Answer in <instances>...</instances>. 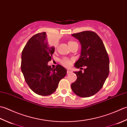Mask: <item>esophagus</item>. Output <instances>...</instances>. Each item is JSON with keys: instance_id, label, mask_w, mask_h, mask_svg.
<instances>
[{"instance_id": "obj_1", "label": "esophagus", "mask_w": 127, "mask_h": 127, "mask_svg": "<svg viewBox=\"0 0 127 127\" xmlns=\"http://www.w3.org/2000/svg\"><path fill=\"white\" fill-rule=\"evenodd\" d=\"M71 72H72V71L71 70H69V69H67V74L70 73H71Z\"/></svg>"}]
</instances>
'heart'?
<instances>
[{
  "instance_id": "obj_1",
  "label": "heart",
  "mask_w": 127,
  "mask_h": 127,
  "mask_svg": "<svg viewBox=\"0 0 127 127\" xmlns=\"http://www.w3.org/2000/svg\"><path fill=\"white\" fill-rule=\"evenodd\" d=\"M76 43H77L74 42V41L69 40L68 42V44L69 47H71V46H72L73 45H74V44H76ZM61 63L64 66L69 67V66H71V60H70V59H69L68 58H64L61 61Z\"/></svg>"
}]
</instances>
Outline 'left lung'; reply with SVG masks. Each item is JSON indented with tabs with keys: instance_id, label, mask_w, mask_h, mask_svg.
I'll return each mask as SVG.
<instances>
[{
	"instance_id": "left-lung-1",
	"label": "left lung",
	"mask_w": 127,
	"mask_h": 127,
	"mask_svg": "<svg viewBox=\"0 0 127 127\" xmlns=\"http://www.w3.org/2000/svg\"><path fill=\"white\" fill-rule=\"evenodd\" d=\"M72 35L81 44V56L74 64L77 68L85 67L82 70L74 72L76 81L71 84V89L78 96H93L101 89L110 71V61L102 40L92 31L74 33Z\"/></svg>"
}]
</instances>
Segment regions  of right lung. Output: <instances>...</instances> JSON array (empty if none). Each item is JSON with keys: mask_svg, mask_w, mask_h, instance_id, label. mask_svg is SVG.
I'll return each instance as SVG.
<instances>
[{"mask_svg": "<svg viewBox=\"0 0 127 127\" xmlns=\"http://www.w3.org/2000/svg\"><path fill=\"white\" fill-rule=\"evenodd\" d=\"M55 48L48 44L45 32L31 37L23 49L21 68L26 82L35 94L47 96L55 91L67 70L60 64L55 68L48 65Z\"/></svg>", "mask_w": 127, "mask_h": 127, "instance_id": "obj_1", "label": "right lung"}]
</instances>
